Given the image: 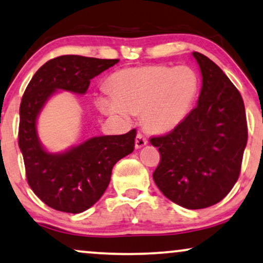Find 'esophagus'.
I'll use <instances>...</instances> for the list:
<instances>
[{"label":"esophagus","instance_id":"esophagus-1","mask_svg":"<svg viewBox=\"0 0 263 263\" xmlns=\"http://www.w3.org/2000/svg\"><path fill=\"white\" fill-rule=\"evenodd\" d=\"M147 142H148L147 138H146L142 133H138V134H136V138H135V147L136 148L142 147V146H145Z\"/></svg>","mask_w":263,"mask_h":263}]
</instances>
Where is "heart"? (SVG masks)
<instances>
[{
    "label": "heart",
    "instance_id": "obj_1",
    "mask_svg": "<svg viewBox=\"0 0 263 263\" xmlns=\"http://www.w3.org/2000/svg\"><path fill=\"white\" fill-rule=\"evenodd\" d=\"M110 95L98 98L104 114L129 121L142 111L148 130L165 133L189 114L199 90V76L190 66L147 65L128 67L107 80Z\"/></svg>",
    "mask_w": 263,
    "mask_h": 263
}]
</instances>
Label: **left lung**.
Returning <instances> with one entry per match:
<instances>
[{"label":"left lung","instance_id":"8db88e82","mask_svg":"<svg viewBox=\"0 0 263 263\" xmlns=\"http://www.w3.org/2000/svg\"><path fill=\"white\" fill-rule=\"evenodd\" d=\"M203 86L198 105L172 132L151 136L161 161L153 180L166 198L187 209L219 203L240 174L248 141L243 98L209 58L193 52Z\"/></svg>","mask_w":263,"mask_h":263}]
</instances>
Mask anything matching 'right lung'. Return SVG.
Wrapping results in <instances>:
<instances>
[{
    "label": "right lung",
    "instance_id": "obj_1",
    "mask_svg": "<svg viewBox=\"0 0 263 263\" xmlns=\"http://www.w3.org/2000/svg\"><path fill=\"white\" fill-rule=\"evenodd\" d=\"M118 59L61 55L42 65L27 84L20 102L19 147L26 180L44 204L58 211L78 214L100 199L111 180L114 165L133 152L136 130L123 135L95 136L61 155L41 146L36 118L57 89L84 94L90 80Z\"/></svg>",
    "mask_w": 263,
    "mask_h": 263
}]
</instances>
